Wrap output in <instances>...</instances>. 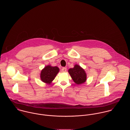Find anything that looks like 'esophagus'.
<instances>
[{
    "label": "esophagus",
    "mask_w": 130,
    "mask_h": 130,
    "mask_svg": "<svg viewBox=\"0 0 130 130\" xmlns=\"http://www.w3.org/2000/svg\"><path fill=\"white\" fill-rule=\"evenodd\" d=\"M66 71H67V68H66V67H63L61 69V71L62 72H66Z\"/></svg>",
    "instance_id": "obj_1"
}]
</instances>
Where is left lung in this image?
<instances>
[{
    "instance_id": "obj_1",
    "label": "left lung",
    "mask_w": 130,
    "mask_h": 130,
    "mask_svg": "<svg viewBox=\"0 0 130 130\" xmlns=\"http://www.w3.org/2000/svg\"><path fill=\"white\" fill-rule=\"evenodd\" d=\"M68 72L74 82L77 85L84 83L87 80V74L85 70L78 64H75L74 68L70 69Z\"/></svg>"
}]
</instances>
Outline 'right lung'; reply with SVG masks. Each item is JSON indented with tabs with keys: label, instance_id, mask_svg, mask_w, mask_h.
<instances>
[{
	"label": "right lung",
	"instance_id": "add662e5",
	"mask_svg": "<svg viewBox=\"0 0 130 130\" xmlns=\"http://www.w3.org/2000/svg\"><path fill=\"white\" fill-rule=\"evenodd\" d=\"M59 71V69L58 67L48 65L41 71L40 79L43 82L50 84L55 79Z\"/></svg>",
	"mask_w": 130,
	"mask_h": 130
}]
</instances>
